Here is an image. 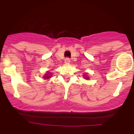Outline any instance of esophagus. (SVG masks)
<instances>
[{
	"mask_svg": "<svg viewBox=\"0 0 134 134\" xmlns=\"http://www.w3.org/2000/svg\"><path fill=\"white\" fill-rule=\"evenodd\" d=\"M64 62L66 64H69L70 62V59L69 58H66L64 60Z\"/></svg>",
	"mask_w": 134,
	"mask_h": 134,
	"instance_id": "34e87169",
	"label": "esophagus"
}]
</instances>
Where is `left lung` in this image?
Returning a JSON list of instances; mask_svg holds the SVG:
<instances>
[{
  "instance_id": "left-lung-1",
  "label": "left lung",
  "mask_w": 134,
  "mask_h": 134,
  "mask_svg": "<svg viewBox=\"0 0 134 134\" xmlns=\"http://www.w3.org/2000/svg\"><path fill=\"white\" fill-rule=\"evenodd\" d=\"M85 79H88V77H85Z\"/></svg>"
}]
</instances>
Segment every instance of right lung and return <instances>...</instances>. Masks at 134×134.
I'll use <instances>...</instances> for the list:
<instances>
[{"mask_svg":"<svg viewBox=\"0 0 134 134\" xmlns=\"http://www.w3.org/2000/svg\"><path fill=\"white\" fill-rule=\"evenodd\" d=\"M50 74H49V72L46 73V76H44V77H43V79H49V78L51 77V76H49V75H50Z\"/></svg>","mask_w":134,"mask_h":134,"instance_id":"add662e5","label":"right lung"}]
</instances>
